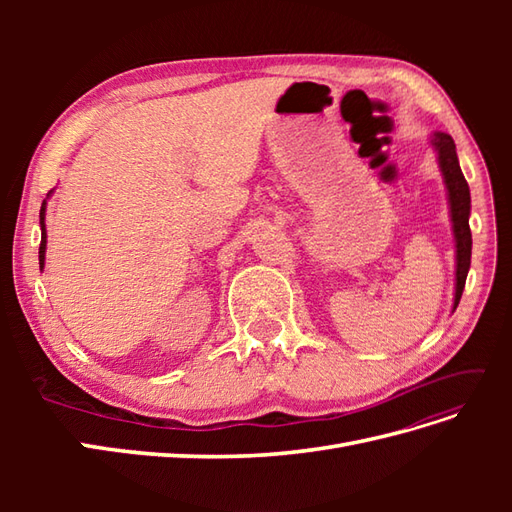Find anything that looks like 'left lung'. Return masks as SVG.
<instances>
[{
    "instance_id": "8db88e82",
    "label": "left lung",
    "mask_w": 512,
    "mask_h": 512,
    "mask_svg": "<svg viewBox=\"0 0 512 512\" xmlns=\"http://www.w3.org/2000/svg\"><path fill=\"white\" fill-rule=\"evenodd\" d=\"M431 147L438 153V166L446 185L448 207H451V222H453V235H455V301L453 312L459 305L463 286H466V277L470 271V258H472V232H470V188L468 181L461 173V166L457 160V149L451 134L446 132H433Z\"/></svg>"
}]
</instances>
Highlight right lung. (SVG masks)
<instances>
[{"instance_id": "obj_1", "label": "right lung", "mask_w": 512, "mask_h": 512, "mask_svg": "<svg viewBox=\"0 0 512 512\" xmlns=\"http://www.w3.org/2000/svg\"><path fill=\"white\" fill-rule=\"evenodd\" d=\"M51 194V192H49ZM44 215H46V200L40 207V230H42V241H40V252H38V258H40V271L44 269V254H46V224H44Z\"/></svg>"}]
</instances>
